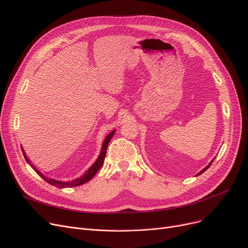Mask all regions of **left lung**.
<instances>
[{
	"label": "left lung",
	"instance_id": "8db88e82",
	"mask_svg": "<svg viewBox=\"0 0 248 248\" xmlns=\"http://www.w3.org/2000/svg\"><path fill=\"white\" fill-rule=\"evenodd\" d=\"M212 162H213V161H212ZM212 162H211V163H210V164H209V165H208V166H206V167H205V168H204V169H203V170H202V171H201V172H199V173H198V175H201V174H202V173H204V172H205V171H206V170H207V169H208V168H209V167H210V166H211V164H212ZM198 175H197V176H198Z\"/></svg>",
	"mask_w": 248,
	"mask_h": 248
}]
</instances>
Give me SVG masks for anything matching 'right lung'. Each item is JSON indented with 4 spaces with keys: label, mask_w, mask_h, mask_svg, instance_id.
I'll return each mask as SVG.
<instances>
[{
    "label": "right lung",
    "mask_w": 248,
    "mask_h": 248,
    "mask_svg": "<svg viewBox=\"0 0 248 248\" xmlns=\"http://www.w3.org/2000/svg\"><path fill=\"white\" fill-rule=\"evenodd\" d=\"M114 132H115V131H112V132L106 138V140H104L103 144H102V148H101V152H100V154H99V155H98V158H97L96 162L88 169V170L86 171V173H85L83 176L79 177L78 179H75V180L72 181V182H61V181H57V180H54V179H48V178L44 177V175H43L42 173L39 172V171L37 170V169L30 163V161L28 160V158L26 157L25 153H23V155H24V158L26 159V161H27L28 164L34 169V171H35L39 176H40L41 178H43V179L47 182V183H49L50 185L56 186V187H58V188H66V187L79 186V185H82V184L86 183V182H88L89 180L93 179V178L94 177V175L97 173V171L101 168V166H102V164H103V161H104V158H106L107 150H108V142L110 141V140H111V138H112ZM22 151H23V150H22Z\"/></svg>",
    "instance_id": "1"
}]
</instances>
